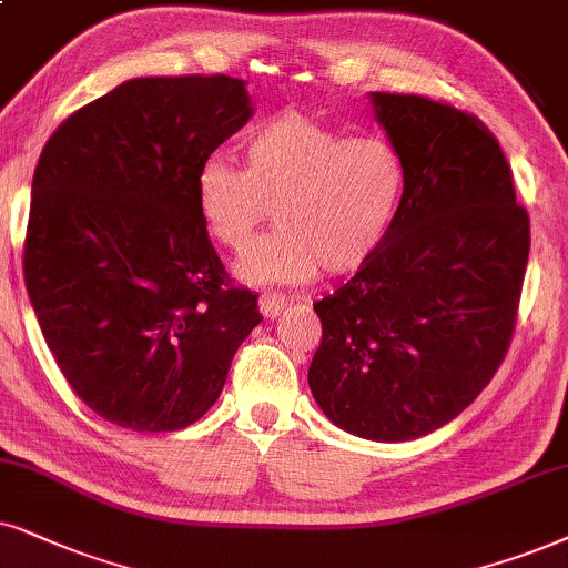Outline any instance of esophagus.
Returning a JSON list of instances; mask_svg holds the SVG:
<instances>
[{
    "label": "esophagus",
    "mask_w": 568,
    "mask_h": 568,
    "mask_svg": "<svg viewBox=\"0 0 568 568\" xmlns=\"http://www.w3.org/2000/svg\"><path fill=\"white\" fill-rule=\"evenodd\" d=\"M285 304H288V298H285L283 293H277V291H264L260 296V312L267 320L280 317V312H283Z\"/></svg>",
    "instance_id": "1"
}]
</instances>
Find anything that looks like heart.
I'll return each mask as SVG.
<instances>
[{"label":"heart","instance_id":"1","mask_svg":"<svg viewBox=\"0 0 568 568\" xmlns=\"http://www.w3.org/2000/svg\"><path fill=\"white\" fill-rule=\"evenodd\" d=\"M406 191V164L383 135H348L312 114L280 112L246 141V170L201 164L196 204L220 246L241 251L272 217L277 231L239 262L251 283H301L362 267L385 241Z\"/></svg>","mask_w":568,"mask_h":568}]
</instances>
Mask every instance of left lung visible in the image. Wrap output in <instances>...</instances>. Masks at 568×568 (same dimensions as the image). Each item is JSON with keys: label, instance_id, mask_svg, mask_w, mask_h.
I'll return each instance as SVG.
<instances>
[{"label": "left lung", "instance_id": "left-lung-1", "mask_svg": "<svg viewBox=\"0 0 568 568\" xmlns=\"http://www.w3.org/2000/svg\"><path fill=\"white\" fill-rule=\"evenodd\" d=\"M406 164L379 248L314 304L308 387L327 419L377 443L448 425L504 364L529 256L500 143L477 114L416 93H372Z\"/></svg>", "mask_w": 568, "mask_h": 568}]
</instances>
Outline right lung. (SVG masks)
Wrapping results in <instances>:
<instances>
[{
  "label": "right lung",
  "mask_w": 568,
  "mask_h": 568,
  "mask_svg": "<svg viewBox=\"0 0 568 568\" xmlns=\"http://www.w3.org/2000/svg\"><path fill=\"white\" fill-rule=\"evenodd\" d=\"M251 112L239 78H133L70 114L39 156L26 288L64 379L112 425L199 422L262 322L196 204L201 164Z\"/></svg>",
  "instance_id": "right-lung-1"
}]
</instances>
